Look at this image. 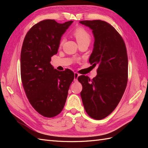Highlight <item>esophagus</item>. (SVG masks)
I'll return each instance as SVG.
<instances>
[{
  "label": "esophagus",
  "mask_w": 148,
  "mask_h": 148,
  "mask_svg": "<svg viewBox=\"0 0 148 148\" xmlns=\"http://www.w3.org/2000/svg\"><path fill=\"white\" fill-rule=\"evenodd\" d=\"M80 75L77 73V72H74V80L75 81H77V78L79 77Z\"/></svg>",
  "instance_id": "obj_1"
}]
</instances>
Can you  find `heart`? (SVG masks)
Instances as JSON below:
<instances>
[{"instance_id": "b5f03b06", "label": "heart", "mask_w": 148, "mask_h": 148, "mask_svg": "<svg viewBox=\"0 0 148 148\" xmlns=\"http://www.w3.org/2000/svg\"><path fill=\"white\" fill-rule=\"evenodd\" d=\"M73 34L74 37H76L77 42L78 44L83 42H88L90 43L91 40V36L88 31L84 29L82 27H78L76 28L73 31ZM65 42V38L62 37L60 42V45L62 46Z\"/></svg>"}]
</instances>
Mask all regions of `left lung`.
Returning <instances> with one entry per match:
<instances>
[{
	"label": "left lung",
	"mask_w": 148,
	"mask_h": 148,
	"mask_svg": "<svg viewBox=\"0 0 148 148\" xmlns=\"http://www.w3.org/2000/svg\"><path fill=\"white\" fill-rule=\"evenodd\" d=\"M79 23L89 27L94 37L89 62L98 66L97 75L91 80L84 75L78 77L84 109L91 118L102 119L118 106L126 88L128 57L123 39L111 25L102 20Z\"/></svg>",
	"instance_id": "8db88e82"
}]
</instances>
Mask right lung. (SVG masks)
<instances>
[{
	"label": "right lung",
	"mask_w": 148,
	"mask_h": 148,
	"mask_svg": "<svg viewBox=\"0 0 148 148\" xmlns=\"http://www.w3.org/2000/svg\"><path fill=\"white\" fill-rule=\"evenodd\" d=\"M72 22L40 21L27 32L22 45L20 67L23 88L30 104L45 117L60 113L74 80L72 71L60 72L50 63L51 56L58 52L62 36Z\"/></svg>",
	"instance_id": "add662e5"
}]
</instances>
